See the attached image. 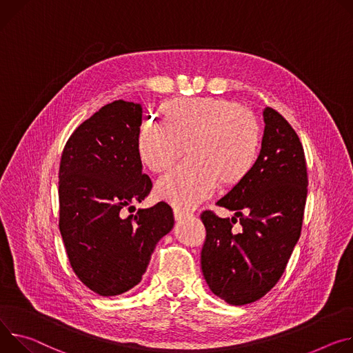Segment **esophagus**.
I'll use <instances>...</instances> for the list:
<instances>
[{
	"mask_svg": "<svg viewBox=\"0 0 353 353\" xmlns=\"http://www.w3.org/2000/svg\"><path fill=\"white\" fill-rule=\"evenodd\" d=\"M190 216H192V213H189V212H186V210H182V209H179V208H175V209H174V217H175L176 221H181V220L188 219V217H190Z\"/></svg>",
	"mask_w": 353,
	"mask_h": 353,
	"instance_id": "obj_1",
	"label": "esophagus"
}]
</instances>
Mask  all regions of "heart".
<instances>
[{
	"mask_svg": "<svg viewBox=\"0 0 353 353\" xmlns=\"http://www.w3.org/2000/svg\"><path fill=\"white\" fill-rule=\"evenodd\" d=\"M163 122H145L136 139L140 163L160 174L185 152L188 161L155 185L161 201L189 209L216 186L234 188L254 171L262 143L256 117L239 102L221 98H176L161 106Z\"/></svg>",
	"mask_w": 353,
	"mask_h": 353,
	"instance_id": "heart-1",
	"label": "heart"
}]
</instances>
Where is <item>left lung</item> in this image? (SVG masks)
Returning <instances> with one entry per match:
<instances>
[{"label": "left lung", "mask_w": 353, "mask_h": 353, "mask_svg": "<svg viewBox=\"0 0 353 353\" xmlns=\"http://www.w3.org/2000/svg\"><path fill=\"white\" fill-rule=\"evenodd\" d=\"M263 122L254 171L216 203L234 216L220 219L210 210L201 214L206 227L203 278L216 296L232 305L256 301L276 285L303 224L308 185L303 145L275 109H263ZM237 219L243 230L236 234L230 228Z\"/></svg>", "instance_id": "left-lung-1"}]
</instances>
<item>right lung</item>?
<instances>
[{
	"instance_id": "1",
	"label": "right lung",
	"mask_w": 353,
	"mask_h": 353,
	"mask_svg": "<svg viewBox=\"0 0 353 353\" xmlns=\"http://www.w3.org/2000/svg\"><path fill=\"white\" fill-rule=\"evenodd\" d=\"M140 103L114 101L78 126L64 145L59 170V227L70 265L99 296L122 294L140 283L154 248L174 227L170 205L159 202L122 216L144 201L151 179L136 150Z\"/></svg>"
}]
</instances>
